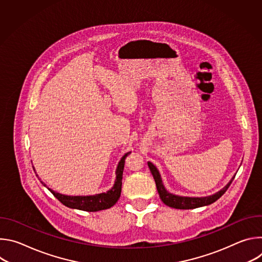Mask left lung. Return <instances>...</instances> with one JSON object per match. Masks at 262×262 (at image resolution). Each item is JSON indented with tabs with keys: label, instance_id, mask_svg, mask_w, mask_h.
<instances>
[{
	"label": "left lung",
	"instance_id": "8db88e82",
	"mask_svg": "<svg viewBox=\"0 0 262 262\" xmlns=\"http://www.w3.org/2000/svg\"><path fill=\"white\" fill-rule=\"evenodd\" d=\"M148 167L150 169V172L155 178L156 184H157V190L159 192V195L162 199V201L173 208H177V209H193V208H197V207H201V206H205V205H209L211 203H213L214 201H216L220 197H222L225 193L228 188L230 186L231 182L233 181L234 177L230 180V182L224 188L223 190H221L220 192H217L216 194L209 196V197H203V198H190V197H180V196H175L172 195L170 193H168L166 191V189L164 188L160 173L158 171V169L156 168V166H154L151 163H148Z\"/></svg>",
	"mask_w": 262,
	"mask_h": 262
}]
</instances>
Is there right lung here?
I'll use <instances>...</instances> for the list:
<instances>
[{"label": "right lung", "mask_w": 262, "mask_h": 262, "mask_svg": "<svg viewBox=\"0 0 262 262\" xmlns=\"http://www.w3.org/2000/svg\"><path fill=\"white\" fill-rule=\"evenodd\" d=\"M129 154L130 152H127L126 155H124V157L119 162L117 172H116V175H117L116 182H115L113 188H112V190H110L106 193L98 194L95 196H65V195L56 193L51 189H49V190L62 204H64L67 207H70V208H76V209L85 210V211H99L102 209H107V208L113 206L118 201V199L120 197L124 163H125L126 157ZM36 176H38V175L36 174Z\"/></svg>", "instance_id": "right-lung-1"}]
</instances>
